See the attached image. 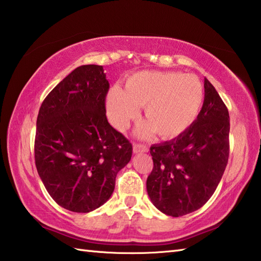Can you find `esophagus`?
<instances>
[{
	"label": "esophagus",
	"instance_id": "esophagus-1",
	"mask_svg": "<svg viewBox=\"0 0 261 261\" xmlns=\"http://www.w3.org/2000/svg\"><path fill=\"white\" fill-rule=\"evenodd\" d=\"M148 151V147L146 145H141V144H135L134 145V153L138 154V153H147Z\"/></svg>",
	"mask_w": 261,
	"mask_h": 261
}]
</instances>
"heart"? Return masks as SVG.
I'll list each match as a JSON object with an SVG mask.
<instances>
[{
	"label": "heart",
	"instance_id": "obj_1",
	"mask_svg": "<svg viewBox=\"0 0 261 261\" xmlns=\"http://www.w3.org/2000/svg\"><path fill=\"white\" fill-rule=\"evenodd\" d=\"M204 102V88L192 74L139 72L126 80L124 90L113 87L107 107L113 124L124 129L144 107L147 121L137 134L148 137L156 132L163 139L176 138L196 121Z\"/></svg>",
	"mask_w": 261,
	"mask_h": 261
}]
</instances>
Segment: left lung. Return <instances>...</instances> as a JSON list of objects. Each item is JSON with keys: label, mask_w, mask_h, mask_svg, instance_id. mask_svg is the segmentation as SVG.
I'll use <instances>...</instances> for the list:
<instances>
[{"label": "left lung", "mask_w": 261, "mask_h": 261, "mask_svg": "<svg viewBox=\"0 0 261 261\" xmlns=\"http://www.w3.org/2000/svg\"><path fill=\"white\" fill-rule=\"evenodd\" d=\"M150 155L154 168L146 187L161 212L181 217L210 200L228 162L229 114L209 80L196 121L174 139L151 146Z\"/></svg>", "instance_id": "8db88e82"}]
</instances>
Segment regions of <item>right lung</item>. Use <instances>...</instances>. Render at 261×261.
<instances>
[{
    "label": "right lung",
    "mask_w": 261,
    "mask_h": 261,
    "mask_svg": "<svg viewBox=\"0 0 261 261\" xmlns=\"http://www.w3.org/2000/svg\"><path fill=\"white\" fill-rule=\"evenodd\" d=\"M110 83L102 66L75 68L46 96L36 121L35 164L50 196L87 213L106 203L132 145L106 117Z\"/></svg>",
    "instance_id": "right-lung-1"
}]
</instances>
